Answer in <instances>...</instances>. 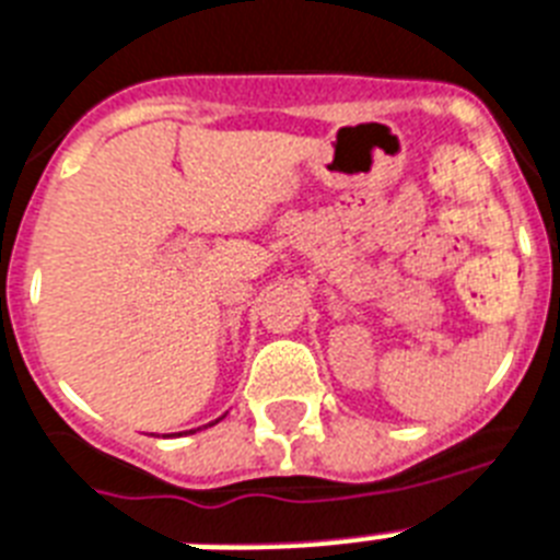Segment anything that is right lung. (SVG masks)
<instances>
[{
	"mask_svg": "<svg viewBox=\"0 0 560 560\" xmlns=\"http://www.w3.org/2000/svg\"><path fill=\"white\" fill-rule=\"evenodd\" d=\"M209 425H212V422H209Z\"/></svg>",
	"mask_w": 560,
	"mask_h": 560,
	"instance_id": "right-lung-1",
	"label": "right lung"
}]
</instances>
